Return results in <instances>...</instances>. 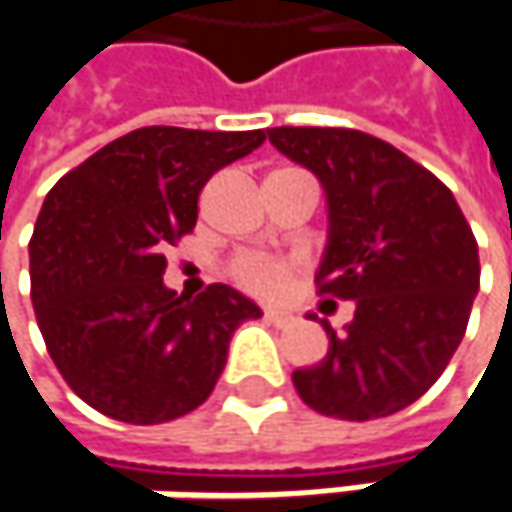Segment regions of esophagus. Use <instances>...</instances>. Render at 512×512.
Listing matches in <instances>:
<instances>
[{
	"instance_id": "34e87169",
	"label": "esophagus",
	"mask_w": 512,
	"mask_h": 512,
	"mask_svg": "<svg viewBox=\"0 0 512 512\" xmlns=\"http://www.w3.org/2000/svg\"><path fill=\"white\" fill-rule=\"evenodd\" d=\"M263 319H266L269 325H278V328L290 325V316H287V313H281V310H266V313H263Z\"/></svg>"
}]
</instances>
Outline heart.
<instances>
[{
	"label": "heart",
	"instance_id": "b5f03b06",
	"mask_svg": "<svg viewBox=\"0 0 512 512\" xmlns=\"http://www.w3.org/2000/svg\"><path fill=\"white\" fill-rule=\"evenodd\" d=\"M231 275L249 293H257V296H278V293L287 290V284L293 278V263L290 260H275V257L246 252V255L234 257Z\"/></svg>",
	"mask_w": 512,
	"mask_h": 512
}]
</instances>
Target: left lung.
Listing matches in <instances>:
<instances>
[{
    "mask_svg": "<svg viewBox=\"0 0 512 512\" xmlns=\"http://www.w3.org/2000/svg\"><path fill=\"white\" fill-rule=\"evenodd\" d=\"M269 143L307 166L328 202L319 293L354 302L328 354L293 372L307 407L369 422L413 404L457 351L481 284L478 243L434 172L354 128H269Z\"/></svg>",
    "mask_w": 512,
    "mask_h": 512,
    "instance_id": "obj_1",
    "label": "left lung"
}]
</instances>
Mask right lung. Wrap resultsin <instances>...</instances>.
<instances>
[{
	"label": "right lung",
	"mask_w": 512,
	"mask_h": 512,
	"mask_svg": "<svg viewBox=\"0 0 512 512\" xmlns=\"http://www.w3.org/2000/svg\"><path fill=\"white\" fill-rule=\"evenodd\" d=\"M266 140L257 131L137 128L67 172L46 196L31 302L58 372L93 410L158 425L216 387L234 331L263 316L228 284L184 299L163 249L193 231L208 178Z\"/></svg>",
	"instance_id": "1"
}]
</instances>
